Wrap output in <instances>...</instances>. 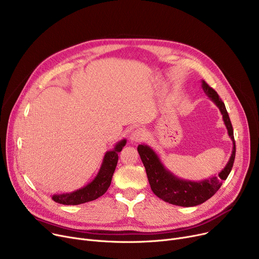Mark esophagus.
<instances>
[{
  "mask_svg": "<svg viewBox=\"0 0 259 259\" xmlns=\"http://www.w3.org/2000/svg\"><path fill=\"white\" fill-rule=\"evenodd\" d=\"M131 143H139L145 140V132L142 129H135L134 131L131 132L130 137H129Z\"/></svg>",
  "mask_w": 259,
  "mask_h": 259,
  "instance_id": "1",
  "label": "esophagus"
}]
</instances>
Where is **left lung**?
Wrapping results in <instances>:
<instances>
[{
  "instance_id": "1",
  "label": "left lung",
  "mask_w": 259,
  "mask_h": 259,
  "mask_svg": "<svg viewBox=\"0 0 259 259\" xmlns=\"http://www.w3.org/2000/svg\"><path fill=\"white\" fill-rule=\"evenodd\" d=\"M201 88L208 98L217 106L223 115V119L228 130L230 139L233 142L232 154L226 167L216 176L199 181L192 182L182 180L170 172L162 164L159 156L153 149L148 145H139L138 151L146 169L149 184L153 193L166 202L181 207H194L205 202L211 198L221 188L223 182L227 180L228 175L233 167L235 159V141L233 127L231 124L226 106L217 92L211 88L205 80H201Z\"/></svg>"
}]
</instances>
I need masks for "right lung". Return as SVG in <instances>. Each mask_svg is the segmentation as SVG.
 <instances>
[{
  "instance_id": "add662e5",
  "label": "right lung",
  "mask_w": 259,
  "mask_h": 259,
  "mask_svg": "<svg viewBox=\"0 0 259 259\" xmlns=\"http://www.w3.org/2000/svg\"><path fill=\"white\" fill-rule=\"evenodd\" d=\"M126 143L127 141L125 139L121 140L115 144L112 150L106 152L100 171L91 183L69 193L53 194L51 195L52 199L56 202L62 203V205L75 206L102 196L111 184L112 176L117 165L118 153L121 151L122 147H125Z\"/></svg>"
}]
</instances>
